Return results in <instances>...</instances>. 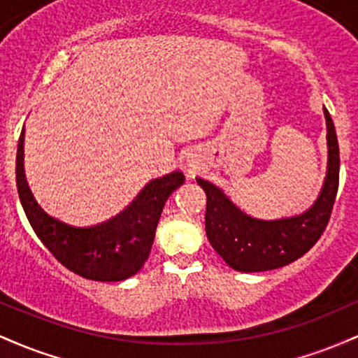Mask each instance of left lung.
Masks as SVG:
<instances>
[{
	"instance_id": "left-lung-1",
	"label": "left lung",
	"mask_w": 358,
	"mask_h": 358,
	"mask_svg": "<svg viewBox=\"0 0 358 358\" xmlns=\"http://www.w3.org/2000/svg\"><path fill=\"white\" fill-rule=\"evenodd\" d=\"M327 117L328 170L316 202L289 219L259 220L234 205L220 188L196 178L207 195L205 232L212 248L232 269L242 273L278 269L306 254L322 237L330 220L340 178V150L330 113Z\"/></svg>"
}]
</instances>
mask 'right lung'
Returning a JSON list of instances; mask_svg holds the SVG:
<instances>
[{
  "label": "right lung",
  "instance_id": "1",
  "mask_svg": "<svg viewBox=\"0 0 358 358\" xmlns=\"http://www.w3.org/2000/svg\"><path fill=\"white\" fill-rule=\"evenodd\" d=\"M23 138L24 129L16 150V188L27 219L45 248L60 264L85 279L122 281L134 276L150 256L168 196L185 182L182 171L148 183L114 219L94 227H73L50 217L36 203L24 178Z\"/></svg>",
  "mask_w": 358,
  "mask_h": 358
}]
</instances>
